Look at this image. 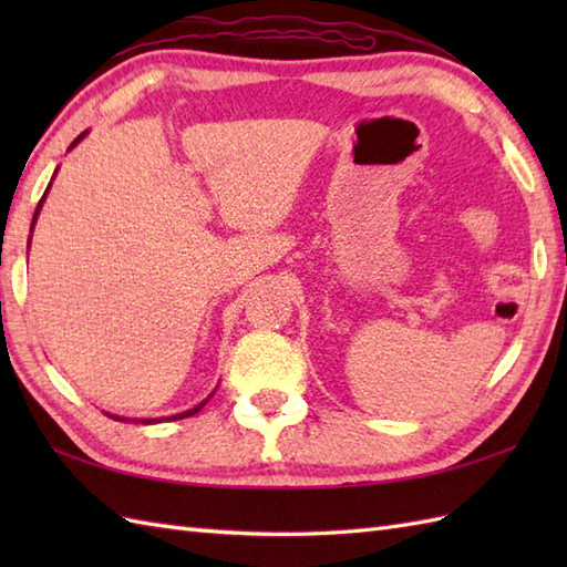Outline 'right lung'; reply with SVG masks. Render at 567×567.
Segmentation results:
<instances>
[{
  "label": "right lung",
  "instance_id": "1",
  "mask_svg": "<svg viewBox=\"0 0 567 567\" xmlns=\"http://www.w3.org/2000/svg\"><path fill=\"white\" fill-rule=\"evenodd\" d=\"M84 136H87V131H84V134H80L75 141H72V143H70V148H75L78 143H80ZM48 187H51V185H48ZM45 195H48V189L43 192V197H41V202H39V207H35V214H33V224H35V219H39V212H41V207H43V199H45ZM31 231H33V228H31ZM29 244H31V238H29ZM209 396H212V394H209ZM204 404H207V400H204L202 404H197L195 409H187V412H183V414H175V416H167V419L175 421V419H185V416H192V414H197ZM110 416H112V419H116V421H126V416H116V414H110ZM128 421H131V419H128ZM134 421H138V424H158V421H163V419H134Z\"/></svg>",
  "mask_w": 567,
  "mask_h": 567
}]
</instances>
